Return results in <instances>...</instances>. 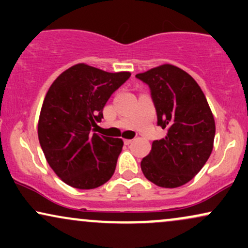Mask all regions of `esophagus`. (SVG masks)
Listing matches in <instances>:
<instances>
[{
    "label": "esophagus",
    "mask_w": 248,
    "mask_h": 248,
    "mask_svg": "<svg viewBox=\"0 0 248 248\" xmlns=\"http://www.w3.org/2000/svg\"><path fill=\"white\" fill-rule=\"evenodd\" d=\"M124 144H127V146H128V144H130V143H132L133 140H129V139H124Z\"/></svg>",
    "instance_id": "obj_1"
}]
</instances>
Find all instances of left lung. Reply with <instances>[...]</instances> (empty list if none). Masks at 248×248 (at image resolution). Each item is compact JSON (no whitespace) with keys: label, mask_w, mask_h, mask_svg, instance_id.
I'll return each instance as SVG.
<instances>
[{"label":"left lung","mask_w":248,"mask_h":248,"mask_svg":"<svg viewBox=\"0 0 248 248\" xmlns=\"http://www.w3.org/2000/svg\"><path fill=\"white\" fill-rule=\"evenodd\" d=\"M136 78L149 86L157 124L164 139L153 142L141 161L148 181L162 187H178L201 171L213 149L216 124L203 91L189 73L163 64Z\"/></svg>","instance_id":"8db88e82"}]
</instances>
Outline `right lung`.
Returning a JSON list of instances; mask_svg holds the SVG:
<instances>
[{
  "label": "right lung",
  "instance_id": "right-lung-1",
  "mask_svg": "<svg viewBox=\"0 0 248 248\" xmlns=\"http://www.w3.org/2000/svg\"><path fill=\"white\" fill-rule=\"evenodd\" d=\"M130 77L77 64L52 82L38 120V139L56 175L76 189H95L109 181L124 141L92 133L109 96Z\"/></svg>",
  "mask_w": 248,
  "mask_h": 248
}]
</instances>
